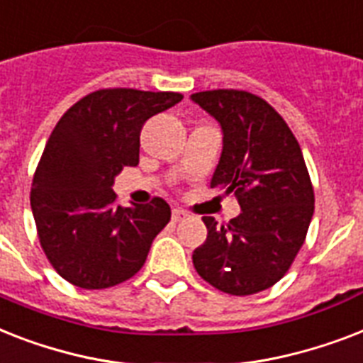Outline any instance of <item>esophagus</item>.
<instances>
[{"mask_svg":"<svg viewBox=\"0 0 363 363\" xmlns=\"http://www.w3.org/2000/svg\"><path fill=\"white\" fill-rule=\"evenodd\" d=\"M185 217H187V211L182 210V208H174L172 210V221L174 223L182 221V219H185Z\"/></svg>","mask_w":363,"mask_h":363,"instance_id":"1","label":"esophagus"}]
</instances>
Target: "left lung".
I'll use <instances>...</instances> for the list:
<instances>
[{
  "instance_id": "8db88e82",
  "label": "left lung",
  "mask_w": 363,
  "mask_h": 363,
  "mask_svg": "<svg viewBox=\"0 0 363 363\" xmlns=\"http://www.w3.org/2000/svg\"><path fill=\"white\" fill-rule=\"evenodd\" d=\"M223 129L211 187L234 195L242 213L217 225L202 217L208 238L193 251L199 275L221 292L249 296L274 286L306 242L315 193L300 144L259 95L210 89L191 95Z\"/></svg>"
}]
</instances>
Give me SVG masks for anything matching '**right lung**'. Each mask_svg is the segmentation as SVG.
<instances>
[{
    "label": "right lung",
    "mask_w": 363,
    "mask_h": 363,
    "mask_svg": "<svg viewBox=\"0 0 363 363\" xmlns=\"http://www.w3.org/2000/svg\"><path fill=\"white\" fill-rule=\"evenodd\" d=\"M182 99L174 91L97 89L54 127L30 200L40 247L71 285L108 289L146 262L153 238L170 221V206L155 196L121 208L112 185L123 167L138 164L142 125Z\"/></svg>",
    "instance_id": "1"
}]
</instances>
